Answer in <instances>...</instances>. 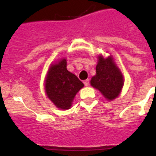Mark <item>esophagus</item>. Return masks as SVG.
<instances>
[{
    "mask_svg": "<svg viewBox=\"0 0 156 156\" xmlns=\"http://www.w3.org/2000/svg\"><path fill=\"white\" fill-rule=\"evenodd\" d=\"M83 83H84V85H85L86 87H87V86H89V84H90V81H89V79H86Z\"/></svg>",
    "mask_w": 156,
    "mask_h": 156,
    "instance_id": "34e87169",
    "label": "esophagus"
}]
</instances>
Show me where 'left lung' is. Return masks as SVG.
I'll return each mask as SVG.
<instances>
[{
	"label": "left lung",
	"instance_id": "left-lung-1",
	"mask_svg": "<svg viewBox=\"0 0 156 156\" xmlns=\"http://www.w3.org/2000/svg\"><path fill=\"white\" fill-rule=\"evenodd\" d=\"M90 84L100 90L107 100H114L118 96L124 84L123 76L111 56L107 59L99 57L96 74L91 78Z\"/></svg>",
	"mask_w": 156,
	"mask_h": 156
}]
</instances>
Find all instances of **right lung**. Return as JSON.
I'll return each instance as SVG.
<instances>
[{"label": "right lung", "instance_id": "add662e5", "mask_svg": "<svg viewBox=\"0 0 156 156\" xmlns=\"http://www.w3.org/2000/svg\"><path fill=\"white\" fill-rule=\"evenodd\" d=\"M83 87L78 77L67 70L66 59L52 65L48 72L45 90L49 100L59 108H69L77 92Z\"/></svg>", "mask_w": 156, "mask_h": 156}]
</instances>
